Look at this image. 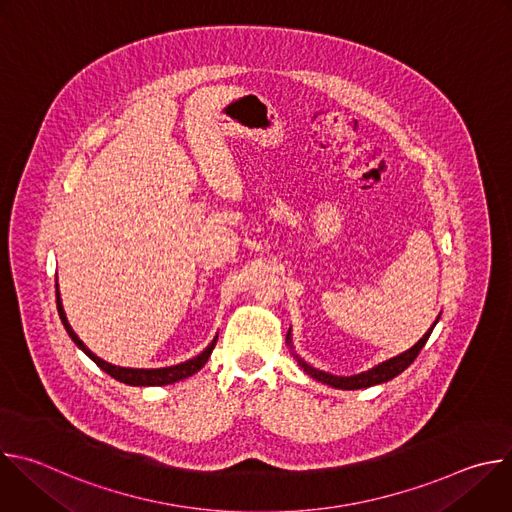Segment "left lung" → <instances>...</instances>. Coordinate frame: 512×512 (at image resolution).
<instances>
[{"instance_id":"1","label":"left lung","mask_w":512,"mask_h":512,"mask_svg":"<svg viewBox=\"0 0 512 512\" xmlns=\"http://www.w3.org/2000/svg\"><path fill=\"white\" fill-rule=\"evenodd\" d=\"M437 320H440V316H437ZM437 320H435V322H433V326L423 334V338H419V340H417V344H413L409 350H405V352H401V354H397V356H393V358H389V360H385V362L377 364V367H373V369H369V371L358 373V375H352V377H336V375H330V373L318 371V369L310 367V364H308L306 360H302L298 354H294V356L298 358L300 367H302V369H304L312 379H316V381H320V383H324V385H330V387H334V389H346V391L367 389V387H373V385L387 383V381L395 379L397 375H401V373L409 367V364L417 358V354L421 352V348L425 346V342H427V338H429L431 330L435 328ZM287 344L291 346V330L287 332Z\"/></svg>"}]
</instances>
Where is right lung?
Segmentation results:
<instances>
[{
    "instance_id": "add662e5",
    "label": "right lung",
    "mask_w": 512,
    "mask_h": 512,
    "mask_svg": "<svg viewBox=\"0 0 512 512\" xmlns=\"http://www.w3.org/2000/svg\"><path fill=\"white\" fill-rule=\"evenodd\" d=\"M56 308H58V316L68 332V336L72 338V342H75L95 364L97 367H101L107 375H111L115 381L119 383H125V385H131V387H162V385H172L176 381H182V379H188L192 377L194 373H198L208 356L212 354V348L216 344V338L218 334L214 336V340L194 358L186 360V362H180V364H174V367H164V369H125V367H115V364L111 362H105L103 358H99L97 354H93L85 344L83 340L75 334V330L70 328L68 320H66V314H64V308H62V300H60V291H58V283H56Z\"/></svg>"
}]
</instances>
